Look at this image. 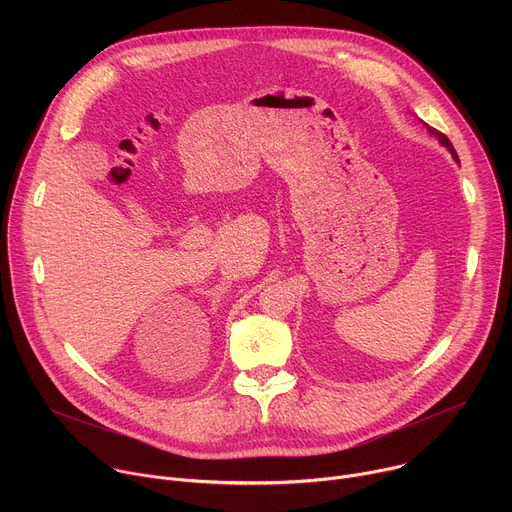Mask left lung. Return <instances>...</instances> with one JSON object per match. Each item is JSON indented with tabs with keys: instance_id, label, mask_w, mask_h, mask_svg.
I'll return each mask as SVG.
<instances>
[{
	"instance_id": "1",
	"label": "left lung",
	"mask_w": 512,
	"mask_h": 512,
	"mask_svg": "<svg viewBox=\"0 0 512 512\" xmlns=\"http://www.w3.org/2000/svg\"><path fill=\"white\" fill-rule=\"evenodd\" d=\"M425 125V123H423ZM427 127V125H425ZM427 131L433 135V137H437V141H440L442 145H444V148L452 154V158L456 160V164H460V160H458V154H456V150H454V145L450 143V139L444 135V133H440V131H435V129H431V127H427Z\"/></svg>"
}]
</instances>
